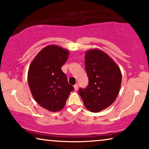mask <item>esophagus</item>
<instances>
[{
  "label": "esophagus",
  "mask_w": 149,
  "mask_h": 149,
  "mask_svg": "<svg viewBox=\"0 0 149 149\" xmlns=\"http://www.w3.org/2000/svg\"><path fill=\"white\" fill-rule=\"evenodd\" d=\"M73 87H74V90L77 91H78V84H76L74 85V86H73Z\"/></svg>",
  "instance_id": "34e87169"
}]
</instances>
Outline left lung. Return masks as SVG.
<instances>
[{
  "instance_id": "left-lung-1",
  "label": "left lung",
  "mask_w": 149,
  "mask_h": 149,
  "mask_svg": "<svg viewBox=\"0 0 149 149\" xmlns=\"http://www.w3.org/2000/svg\"><path fill=\"white\" fill-rule=\"evenodd\" d=\"M85 68L88 85L86 88L79 89V95L86 109L99 112L112 105L117 97L121 85V71L106 53L97 49L86 51Z\"/></svg>"
}]
</instances>
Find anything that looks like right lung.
<instances>
[{
  "mask_svg": "<svg viewBox=\"0 0 149 149\" xmlns=\"http://www.w3.org/2000/svg\"><path fill=\"white\" fill-rule=\"evenodd\" d=\"M69 54L67 49L49 45L41 49L30 65L28 83L32 95L37 104L51 112L64 108L74 89L61 70Z\"/></svg>",
  "mask_w": 149,
  "mask_h": 149,
  "instance_id": "add662e5",
  "label": "right lung"
}]
</instances>
